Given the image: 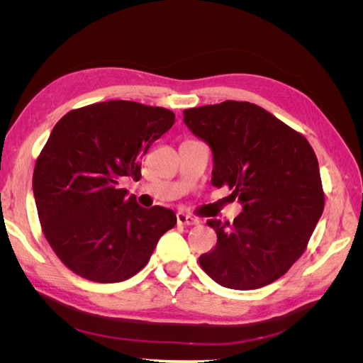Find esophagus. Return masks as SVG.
I'll list each match as a JSON object with an SVG mask.
<instances>
[{
  "mask_svg": "<svg viewBox=\"0 0 363 363\" xmlns=\"http://www.w3.org/2000/svg\"><path fill=\"white\" fill-rule=\"evenodd\" d=\"M177 223L182 224V225H194V224H196L199 221H196V218H194V216H191L188 213L179 212L177 213Z\"/></svg>",
  "mask_w": 363,
  "mask_h": 363,
  "instance_id": "1",
  "label": "esophagus"
}]
</instances>
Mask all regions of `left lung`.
Returning a JSON list of instances; mask_svg holds the SVG:
<instances>
[{"label":"left lung","instance_id":"left-lung-1","mask_svg":"<svg viewBox=\"0 0 363 363\" xmlns=\"http://www.w3.org/2000/svg\"><path fill=\"white\" fill-rule=\"evenodd\" d=\"M184 124L211 147L212 184L242 204L233 223L208 219L218 236L200 265L230 289L276 281L304 252L324 211L315 151L298 131L247 101L186 108Z\"/></svg>","mask_w":363,"mask_h":363}]
</instances>
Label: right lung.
Listing matches in <instances>:
<instances>
[{
  "instance_id": "obj_1",
  "label": "right lung",
  "mask_w": 363,
  "mask_h": 363,
  "mask_svg": "<svg viewBox=\"0 0 363 363\" xmlns=\"http://www.w3.org/2000/svg\"><path fill=\"white\" fill-rule=\"evenodd\" d=\"M163 107L112 100L68 112L54 125L33 172L42 232L77 276L98 283L133 277L177 223L171 208H145L121 188L172 127Z\"/></svg>"
}]
</instances>
